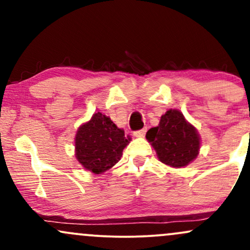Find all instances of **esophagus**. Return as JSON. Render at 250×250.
Here are the masks:
<instances>
[{
	"label": "esophagus",
	"instance_id": "esophagus-1",
	"mask_svg": "<svg viewBox=\"0 0 250 250\" xmlns=\"http://www.w3.org/2000/svg\"><path fill=\"white\" fill-rule=\"evenodd\" d=\"M146 129H141V130H137V131H134V136L135 137H143L146 135Z\"/></svg>",
	"mask_w": 250,
	"mask_h": 250
}]
</instances>
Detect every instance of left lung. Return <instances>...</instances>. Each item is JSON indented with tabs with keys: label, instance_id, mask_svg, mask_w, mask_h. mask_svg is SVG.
Returning <instances> with one entry per match:
<instances>
[{
	"label": "left lung",
	"instance_id": "1",
	"mask_svg": "<svg viewBox=\"0 0 250 250\" xmlns=\"http://www.w3.org/2000/svg\"><path fill=\"white\" fill-rule=\"evenodd\" d=\"M146 137L160 161L169 167H186L200 153L201 139L197 129L177 109L166 111L159 125L149 129Z\"/></svg>",
	"mask_w": 250,
	"mask_h": 250
}]
</instances>
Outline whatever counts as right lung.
<instances>
[{
    "label": "right lung",
    "instance_id": "1",
    "mask_svg": "<svg viewBox=\"0 0 250 250\" xmlns=\"http://www.w3.org/2000/svg\"><path fill=\"white\" fill-rule=\"evenodd\" d=\"M129 141L130 137L125 136L123 129L97 111L77 129L75 157L84 169L102 174L120 161Z\"/></svg>",
    "mask_w": 250,
    "mask_h": 250
}]
</instances>
